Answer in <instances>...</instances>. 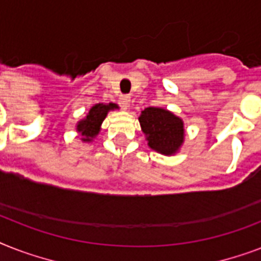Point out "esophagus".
<instances>
[{"label": "esophagus", "mask_w": 261, "mask_h": 261, "mask_svg": "<svg viewBox=\"0 0 261 261\" xmlns=\"http://www.w3.org/2000/svg\"><path fill=\"white\" fill-rule=\"evenodd\" d=\"M130 102H131V97L128 96V94H122V96H120V104H122V107L124 108V110H127V108L130 107Z\"/></svg>", "instance_id": "obj_1"}]
</instances>
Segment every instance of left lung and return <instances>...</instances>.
Returning <instances> with one entry per match:
<instances>
[{"instance_id":"obj_1","label":"left lung","mask_w":261,"mask_h":261,"mask_svg":"<svg viewBox=\"0 0 261 261\" xmlns=\"http://www.w3.org/2000/svg\"><path fill=\"white\" fill-rule=\"evenodd\" d=\"M141 128L146 135L147 145L161 154L172 155L184 142V123L171 111L149 107L139 116Z\"/></svg>"}]
</instances>
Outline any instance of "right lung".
I'll list each match as a JSON object with an SVG mask.
<instances>
[{"instance_id":"right-lung-1","label":"right lung","mask_w":261,"mask_h":261,"mask_svg":"<svg viewBox=\"0 0 261 261\" xmlns=\"http://www.w3.org/2000/svg\"><path fill=\"white\" fill-rule=\"evenodd\" d=\"M119 107L114 102L110 104H96L89 110L87 118L80 120L77 124V131L83 135L84 142H90L100 133L102 120L106 119L107 114L112 110H118Z\"/></svg>"}]
</instances>
